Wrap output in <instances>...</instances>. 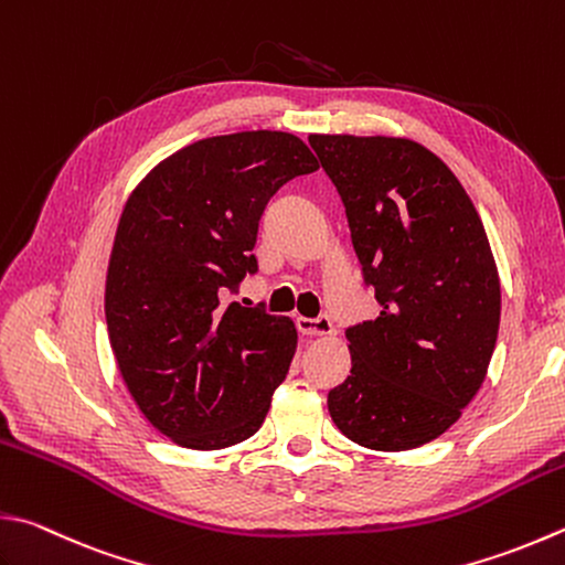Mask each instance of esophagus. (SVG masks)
Instances as JSON below:
<instances>
[{"instance_id": "esophagus-1", "label": "esophagus", "mask_w": 565, "mask_h": 565, "mask_svg": "<svg viewBox=\"0 0 565 565\" xmlns=\"http://www.w3.org/2000/svg\"><path fill=\"white\" fill-rule=\"evenodd\" d=\"M297 329H300V332L307 334V337H329V334H334V324H332V319H329L327 315L317 317V319L297 317Z\"/></svg>"}]
</instances>
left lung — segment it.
I'll use <instances>...</instances> for the list:
<instances>
[{
	"instance_id": "8db88e82",
	"label": "left lung",
	"mask_w": 565,
	"mask_h": 565,
	"mask_svg": "<svg viewBox=\"0 0 565 565\" xmlns=\"http://www.w3.org/2000/svg\"><path fill=\"white\" fill-rule=\"evenodd\" d=\"M310 145L383 307L347 332L351 376L329 391V415L361 448H420L460 420L497 344L502 290L484 223L450 167L406 137Z\"/></svg>"
}]
</instances>
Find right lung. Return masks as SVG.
Returning <instances> with one entry per match:
<instances>
[{
  "mask_svg": "<svg viewBox=\"0 0 565 565\" xmlns=\"http://www.w3.org/2000/svg\"><path fill=\"white\" fill-rule=\"evenodd\" d=\"M319 169L300 137H206L150 169L117 221L105 319L137 408L189 450L260 428L297 351L290 317L221 302L258 263V221L285 182Z\"/></svg>",
  "mask_w": 565,
  "mask_h": 565,
  "instance_id": "obj_1",
  "label": "right lung"
}]
</instances>
